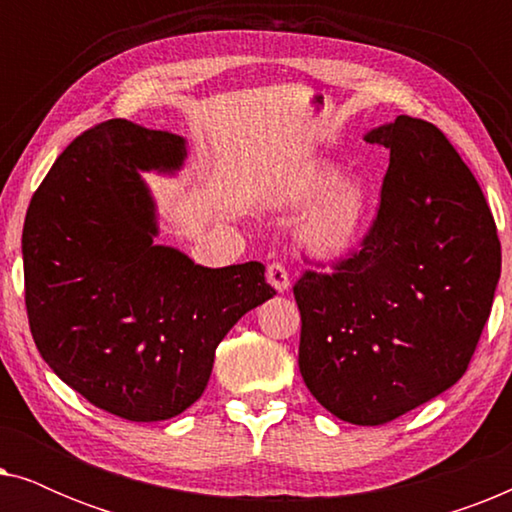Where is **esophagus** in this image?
Listing matches in <instances>:
<instances>
[{
	"label": "esophagus",
	"instance_id": "obj_1",
	"mask_svg": "<svg viewBox=\"0 0 512 512\" xmlns=\"http://www.w3.org/2000/svg\"><path fill=\"white\" fill-rule=\"evenodd\" d=\"M265 277H268V284L272 286L275 291H286L289 289V272H286V268L282 263H270L268 265V272H265Z\"/></svg>",
	"mask_w": 512,
	"mask_h": 512
}]
</instances>
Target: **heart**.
<instances>
[{"label": "heart", "mask_w": 512, "mask_h": 512, "mask_svg": "<svg viewBox=\"0 0 512 512\" xmlns=\"http://www.w3.org/2000/svg\"><path fill=\"white\" fill-rule=\"evenodd\" d=\"M284 202L305 207L296 233L303 247L321 261H342L354 254L373 219V193L354 172H335L331 163H317L286 188Z\"/></svg>", "instance_id": "obj_1"}]
</instances>
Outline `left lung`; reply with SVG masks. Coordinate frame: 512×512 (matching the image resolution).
Wrapping results in <instances>:
<instances>
[{"label": "left lung", "instance_id": "1", "mask_svg": "<svg viewBox=\"0 0 512 512\" xmlns=\"http://www.w3.org/2000/svg\"><path fill=\"white\" fill-rule=\"evenodd\" d=\"M387 146L380 209L331 275L305 270L300 375L342 422L380 426L466 373L501 275L494 216L473 172L433 123L370 130Z\"/></svg>", "mask_w": 512, "mask_h": 512}]
</instances>
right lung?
Wrapping results in <instances>:
<instances>
[{"instance_id": "add662e5", "label": "right lung", "mask_w": 512, "mask_h": 512, "mask_svg": "<svg viewBox=\"0 0 512 512\" xmlns=\"http://www.w3.org/2000/svg\"><path fill=\"white\" fill-rule=\"evenodd\" d=\"M184 137L111 118L60 153L23 228L25 307L39 354L95 408L163 422L198 401L214 352L275 296L265 265L202 268L153 244L139 172H177Z\"/></svg>"}]
</instances>
